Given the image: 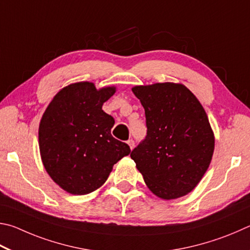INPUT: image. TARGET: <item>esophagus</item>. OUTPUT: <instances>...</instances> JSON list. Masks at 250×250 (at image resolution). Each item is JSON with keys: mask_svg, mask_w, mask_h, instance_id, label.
<instances>
[{"mask_svg": "<svg viewBox=\"0 0 250 250\" xmlns=\"http://www.w3.org/2000/svg\"><path fill=\"white\" fill-rule=\"evenodd\" d=\"M127 144H128V146H129L130 149H133V148L135 147V142L133 141V139H128V141H127Z\"/></svg>", "mask_w": 250, "mask_h": 250, "instance_id": "34e87169", "label": "esophagus"}]
</instances>
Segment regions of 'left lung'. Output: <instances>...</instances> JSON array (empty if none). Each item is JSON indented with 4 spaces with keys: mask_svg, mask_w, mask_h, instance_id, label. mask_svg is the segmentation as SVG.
Instances as JSON below:
<instances>
[{
    "mask_svg": "<svg viewBox=\"0 0 250 250\" xmlns=\"http://www.w3.org/2000/svg\"><path fill=\"white\" fill-rule=\"evenodd\" d=\"M132 91L145 108L147 135L130 158L152 193L164 200L181 198L211 164L215 142L207 113L183 84L155 83Z\"/></svg>",
    "mask_w": 250,
    "mask_h": 250,
    "instance_id": "8db88e82",
    "label": "left lung"
}]
</instances>
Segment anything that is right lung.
<instances>
[{"instance_id": "right-lung-1", "label": "right lung", "mask_w": 250, "mask_h": 250, "mask_svg": "<svg viewBox=\"0 0 250 250\" xmlns=\"http://www.w3.org/2000/svg\"><path fill=\"white\" fill-rule=\"evenodd\" d=\"M115 86L96 90L72 83L55 95L39 124V150L46 171L61 189L83 195L103 185L113 166L129 155L127 144L111 134L114 118L102 109Z\"/></svg>"}]
</instances>
